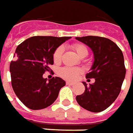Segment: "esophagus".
Returning <instances> with one entry per match:
<instances>
[{"label":"esophagus","mask_w":133,"mask_h":133,"mask_svg":"<svg viewBox=\"0 0 133 133\" xmlns=\"http://www.w3.org/2000/svg\"><path fill=\"white\" fill-rule=\"evenodd\" d=\"M66 84H69V85H74V82H69V81H66Z\"/></svg>","instance_id":"esophagus-1"}]
</instances>
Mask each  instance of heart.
Returning <instances> with one entry per match:
<instances>
[{
  "mask_svg": "<svg viewBox=\"0 0 133 133\" xmlns=\"http://www.w3.org/2000/svg\"><path fill=\"white\" fill-rule=\"evenodd\" d=\"M72 49L76 51L77 55L79 57L86 56L88 54V50L85 45L82 44H75L72 45ZM64 51V48L59 46L55 51L54 54V61L58 63L61 61L62 54ZM81 70L78 68H71V67H64L60 69L59 74L63 78L69 80H74L77 79L78 75L80 74Z\"/></svg>",
  "mask_w": 133,
  "mask_h": 133,
  "instance_id": "b5f03b06",
  "label": "heart"
}]
</instances>
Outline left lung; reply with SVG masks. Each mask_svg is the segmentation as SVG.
Here are the masks:
<instances>
[{
	"instance_id": "obj_1",
	"label": "left lung",
	"mask_w": 133,
	"mask_h": 133,
	"mask_svg": "<svg viewBox=\"0 0 133 133\" xmlns=\"http://www.w3.org/2000/svg\"><path fill=\"white\" fill-rule=\"evenodd\" d=\"M75 38L92 51L94 62L86 77L95 79L89 86L82 82L85 91L77 95L76 99L84 109L99 112L110 107L120 92L126 73L123 54L115 43L107 38L88 36Z\"/></svg>"
}]
</instances>
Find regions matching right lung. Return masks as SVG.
<instances>
[{
    "instance_id": "obj_1",
    "label": "right lung",
    "mask_w": 133,
    "mask_h": 133,
    "mask_svg": "<svg viewBox=\"0 0 133 133\" xmlns=\"http://www.w3.org/2000/svg\"><path fill=\"white\" fill-rule=\"evenodd\" d=\"M70 36H33L17 46L10 64L11 84L24 105L31 110H41L52 104L66 82L60 77L51 79L43 74L54 64L56 49Z\"/></svg>"
}]
</instances>
